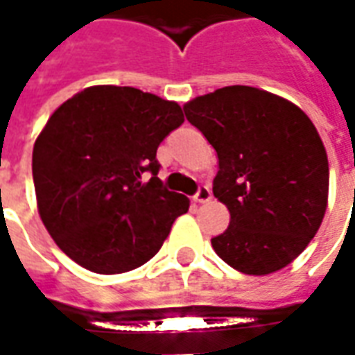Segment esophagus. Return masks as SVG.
Returning <instances> with one entry per match:
<instances>
[{"label":"esophagus","instance_id":"1","mask_svg":"<svg viewBox=\"0 0 355 355\" xmlns=\"http://www.w3.org/2000/svg\"><path fill=\"white\" fill-rule=\"evenodd\" d=\"M209 200H211V190H209L207 186H201L200 190H198V193L193 196V201H196V203H207Z\"/></svg>","mask_w":355,"mask_h":355}]
</instances>
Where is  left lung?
Here are the masks:
<instances>
[{"label":"left lung","mask_w":355,"mask_h":355,"mask_svg":"<svg viewBox=\"0 0 355 355\" xmlns=\"http://www.w3.org/2000/svg\"><path fill=\"white\" fill-rule=\"evenodd\" d=\"M184 114L215 148L213 193L230 211V226L211 239L215 253L249 275L291 264L327 209V152L310 117L287 98L247 85L196 96Z\"/></svg>","instance_id":"obj_1"}]
</instances>
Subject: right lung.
<instances>
[{
  "label": "right lung",
  "instance_id": "add662e5",
  "mask_svg": "<svg viewBox=\"0 0 355 355\" xmlns=\"http://www.w3.org/2000/svg\"><path fill=\"white\" fill-rule=\"evenodd\" d=\"M184 116L135 87L93 85L60 104L32 154L37 211L62 251L94 274H123L162 249L190 201L157 178V146Z\"/></svg>",
  "mask_w": 355,
  "mask_h": 355
}]
</instances>
